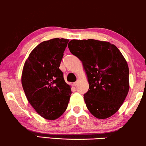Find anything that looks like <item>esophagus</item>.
<instances>
[{"label": "esophagus", "mask_w": 146, "mask_h": 146, "mask_svg": "<svg viewBox=\"0 0 146 146\" xmlns=\"http://www.w3.org/2000/svg\"><path fill=\"white\" fill-rule=\"evenodd\" d=\"M79 82H80V81L79 80H78L77 81V82H74V83L73 84V86H78V83H79Z\"/></svg>", "instance_id": "obj_1"}]
</instances>
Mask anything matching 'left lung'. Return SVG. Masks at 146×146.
Here are the masks:
<instances>
[{
	"label": "left lung",
	"instance_id": "obj_1",
	"mask_svg": "<svg viewBox=\"0 0 146 146\" xmlns=\"http://www.w3.org/2000/svg\"><path fill=\"white\" fill-rule=\"evenodd\" d=\"M68 47L87 75L89 89L84 99L88 110L99 119L111 117L129 90V66L123 55L110 42L95 39H73Z\"/></svg>",
	"mask_w": 146,
	"mask_h": 146
}]
</instances>
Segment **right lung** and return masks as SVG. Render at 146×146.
<instances>
[{
	"mask_svg": "<svg viewBox=\"0 0 146 146\" xmlns=\"http://www.w3.org/2000/svg\"><path fill=\"white\" fill-rule=\"evenodd\" d=\"M68 39L55 38L43 41L26 59L22 85L30 104L46 120H54L64 113L71 94L59 66Z\"/></svg>",
	"mask_w": 146,
	"mask_h": 146,
	"instance_id": "1",
	"label": "right lung"
}]
</instances>
